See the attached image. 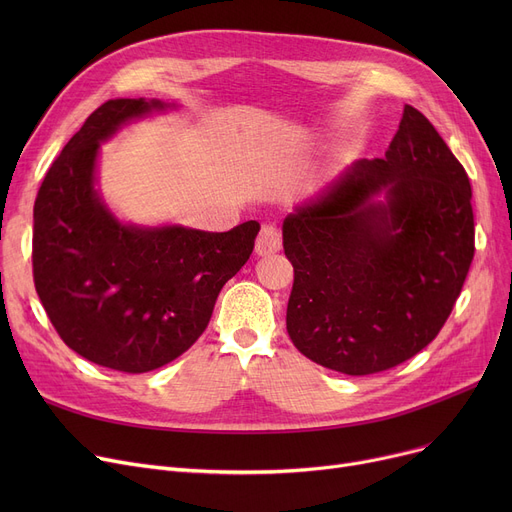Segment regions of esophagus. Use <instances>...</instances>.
Listing matches in <instances>:
<instances>
[{"label":"esophagus","mask_w":512,"mask_h":512,"mask_svg":"<svg viewBox=\"0 0 512 512\" xmlns=\"http://www.w3.org/2000/svg\"><path fill=\"white\" fill-rule=\"evenodd\" d=\"M282 247V234L274 224H263L257 242H255V251L257 255H272L278 253Z\"/></svg>","instance_id":"obj_1"}]
</instances>
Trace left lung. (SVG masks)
I'll list each match as a JSON object with an SVG mask.
<instances>
[{
  "instance_id": "obj_1",
  "label": "left lung",
  "mask_w": 512,
  "mask_h": 512,
  "mask_svg": "<svg viewBox=\"0 0 512 512\" xmlns=\"http://www.w3.org/2000/svg\"><path fill=\"white\" fill-rule=\"evenodd\" d=\"M282 236L294 346L346 375L380 373L423 351L459 299L475 253L469 176L405 105L386 157L355 161Z\"/></svg>"
}]
</instances>
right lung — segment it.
<instances>
[{
    "label": "right lung",
    "mask_w": 512,
    "mask_h": 512,
    "mask_svg": "<svg viewBox=\"0 0 512 512\" xmlns=\"http://www.w3.org/2000/svg\"><path fill=\"white\" fill-rule=\"evenodd\" d=\"M166 107L143 97L99 105L47 170L33 209V278L49 321L74 353L122 373L157 369L197 342L259 232L255 220L228 232L141 228L101 201L99 143Z\"/></svg>",
    "instance_id": "obj_1"
}]
</instances>
